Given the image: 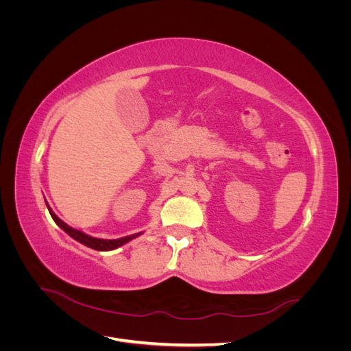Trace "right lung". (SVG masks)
Listing matches in <instances>:
<instances>
[{
  "instance_id": "obj_1",
  "label": "right lung",
  "mask_w": 351,
  "mask_h": 351,
  "mask_svg": "<svg viewBox=\"0 0 351 351\" xmlns=\"http://www.w3.org/2000/svg\"><path fill=\"white\" fill-rule=\"evenodd\" d=\"M49 209V214L52 217V219L56 221V224L58 227H61L62 230H64L67 234L70 237H73L74 240H77L79 243L84 244V246H88L90 249H95V250H112V249H117L123 246V244H125L127 241H130L133 239H136L137 236H141V232H137V234H132V236H127V237H121V239H117V240H104V239H95V237H90L88 234H84V232L79 231V230H74L71 227H69L66 222H62L54 212L51 210V208L48 206Z\"/></svg>"
}]
</instances>
